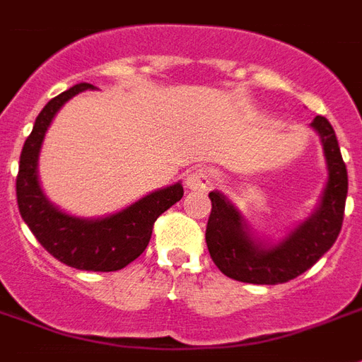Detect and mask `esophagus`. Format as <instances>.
<instances>
[{"label": "esophagus", "mask_w": 362, "mask_h": 362, "mask_svg": "<svg viewBox=\"0 0 362 362\" xmlns=\"http://www.w3.org/2000/svg\"><path fill=\"white\" fill-rule=\"evenodd\" d=\"M216 180H218V173L212 169V167H197V169L189 173L186 184L189 189H199V192H205V189L214 186V182Z\"/></svg>", "instance_id": "esophagus-1"}]
</instances>
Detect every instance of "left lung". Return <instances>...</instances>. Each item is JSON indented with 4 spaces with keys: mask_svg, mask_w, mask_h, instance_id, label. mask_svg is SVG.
<instances>
[{
    "mask_svg": "<svg viewBox=\"0 0 362 362\" xmlns=\"http://www.w3.org/2000/svg\"><path fill=\"white\" fill-rule=\"evenodd\" d=\"M311 127L321 134L325 148L327 187L315 214L277 247H262V243L252 241L241 214L218 192L209 193L212 209L205 233L206 247L218 269L231 279L255 285L286 283L308 272L340 235L347 197L346 163L327 117L317 115Z\"/></svg>",
    "mask_w": 362,
    "mask_h": 362,
    "instance_id": "1",
    "label": "left lung"
}]
</instances>
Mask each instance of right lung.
I'll list each match as a JSON object with an SVG mask.
<instances>
[{"label": "right lung", "mask_w": 362, "mask_h": 362, "mask_svg": "<svg viewBox=\"0 0 362 362\" xmlns=\"http://www.w3.org/2000/svg\"><path fill=\"white\" fill-rule=\"evenodd\" d=\"M85 89L89 83L74 85L47 102L37 115L34 129L24 142L16 175V203L22 220L32 230L49 255L76 269L117 272L136 260L148 247L156 220L182 199V184L146 195L125 211L100 220H83L52 206L37 182V156L47 127L60 106Z\"/></svg>", "instance_id": "1"}]
</instances>
